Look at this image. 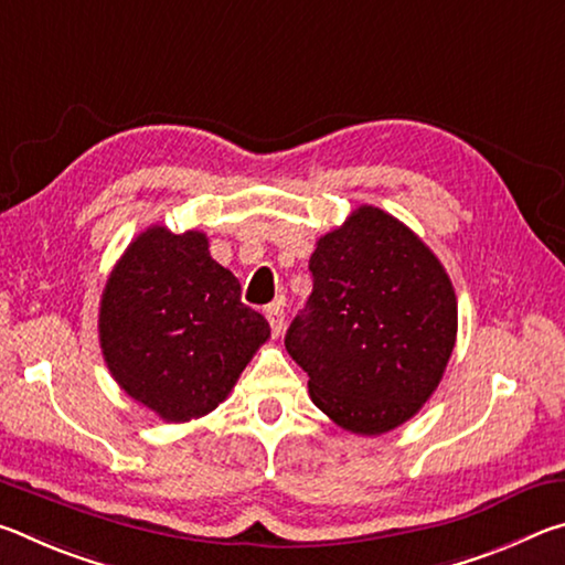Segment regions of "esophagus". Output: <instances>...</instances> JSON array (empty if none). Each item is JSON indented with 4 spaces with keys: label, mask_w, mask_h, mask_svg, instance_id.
I'll return each instance as SVG.
<instances>
[{
    "label": "esophagus",
    "mask_w": 565,
    "mask_h": 565,
    "mask_svg": "<svg viewBox=\"0 0 565 565\" xmlns=\"http://www.w3.org/2000/svg\"><path fill=\"white\" fill-rule=\"evenodd\" d=\"M264 317H266V321H269V327H271V331H274V337H279L281 329H284V306H281L279 301H276V303H269V306H266Z\"/></svg>",
    "instance_id": "1"
}]
</instances>
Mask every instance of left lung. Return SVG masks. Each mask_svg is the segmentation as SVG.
Here are the masks:
<instances>
[{"label":"left lung","instance_id":"1","mask_svg":"<svg viewBox=\"0 0 565 565\" xmlns=\"http://www.w3.org/2000/svg\"><path fill=\"white\" fill-rule=\"evenodd\" d=\"M313 291L286 331L333 424L379 436L416 416L444 379L458 309L444 264L396 216L359 206L309 259Z\"/></svg>","mask_w":565,"mask_h":565}]
</instances>
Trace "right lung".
Masks as SVG:
<instances>
[{
    "instance_id": "obj_1",
    "label": "right lung",
    "mask_w": 565,
    "mask_h": 565,
    "mask_svg": "<svg viewBox=\"0 0 565 565\" xmlns=\"http://www.w3.org/2000/svg\"><path fill=\"white\" fill-rule=\"evenodd\" d=\"M269 337V321L242 303V284L194 228L149 226L102 294L99 343L114 381L171 424L222 404Z\"/></svg>"
}]
</instances>
